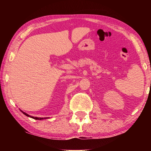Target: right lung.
I'll return each mask as SVG.
<instances>
[{"label":"right lung","instance_id":"add662e5","mask_svg":"<svg viewBox=\"0 0 151 151\" xmlns=\"http://www.w3.org/2000/svg\"><path fill=\"white\" fill-rule=\"evenodd\" d=\"M20 111H21L22 113H23L24 114H25V115L26 116H29V117H30V118H32V119H35V120H43V119H48V117H45V118H40V117H35V116H30V115H29V114H28L27 113H26V112H23L22 111V110H20Z\"/></svg>","mask_w":151,"mask_h":151}]
</instances>
